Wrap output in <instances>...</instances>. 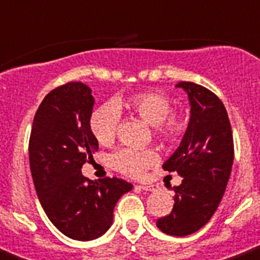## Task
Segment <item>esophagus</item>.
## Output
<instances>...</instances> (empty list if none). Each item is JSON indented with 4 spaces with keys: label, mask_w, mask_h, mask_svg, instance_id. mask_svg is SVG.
I'll list each match as a JSON object with an SVG mask.
<instances>
[{
    "label": "esophagus",
    "mask_w": 260,
    "mask_h": 260,
    "mask_svg": "<svg viewBox=\"0 0 260 260\" xmlns=\"http://www.w3.org/2000/svg\"><path fill=\"white\" fill-rule=\"evenodd\" d=\"M137 189H140V190H145V191H150L153 190V186L152 185H136Z\"/></svg>",
    "instance_id": "34e87169"
}]
</instances>
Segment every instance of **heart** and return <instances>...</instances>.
I'll list each match as a JSON object with an SVG mask.
<instances>
[{
    "label": "heart",
    "instance_id": "1",
    "mask_svg": "<svg viewBox=\"0 0 260 260\" xmlns=\"http://www.w3.org/2000/svg\"><path fill=\"white\" fill-rule=\"evenodd\" d=\"M117 107H124L132 115L152 124L157 139L167 143L178 141L189 125L187 115L172 108V102L165 93L144 91L123 100H117ZM119 112L113 104L106 103L93 110L88 120L91 134L102 145H111L117 134ZM158 157L152 149L121 148L111 157L115 171L134 178L143 177L145 172L157 162Z\"/></svg>",
    "mask_w": 260,
    "mask_h": 260
}]
</instances>
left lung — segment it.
<instances>
[{
  "label": "left lung",
  "instance_id": "obj_1",
  "mask_svg": "<svg viewBox=\"0 0 260 260\" xmlns=\"http://www.w3.org/2000/svg\"><path fill=\"white\" fill-rule=\"evenodd\" d=\"M190 102V121L181 145L164 164L182 182L174 186V205L157 228L174 237H186L210 221L226 190L234 160L230 120L221 99L210 89L180 82Z\"/></svg>",
  "mask_w": 260,
  "mask_h": 260
}]
</instances>
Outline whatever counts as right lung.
I'll list each match as a JSON object with an SVG mask.
<instances>
[{
	"label": "right lung",
	"instance_id": "1",
	"mask_svg": "<svg viewBox=\"0 0 260 260\" xmlns=\"http://www.w3.org/2000/svg\"><path fill=\"white\" fill-rule=\"evenodd\" d=\"M91 88L69 82L50 91L32 120L30 171L46 215L60 233L76 241L99 238L111 228L113 209L132 184L117 177L91 181L83 164L93 161L96 139L88 120Z\"/></svg>",
	"mask_w": 260,
	"mask_h": 260
}]
</instances>
